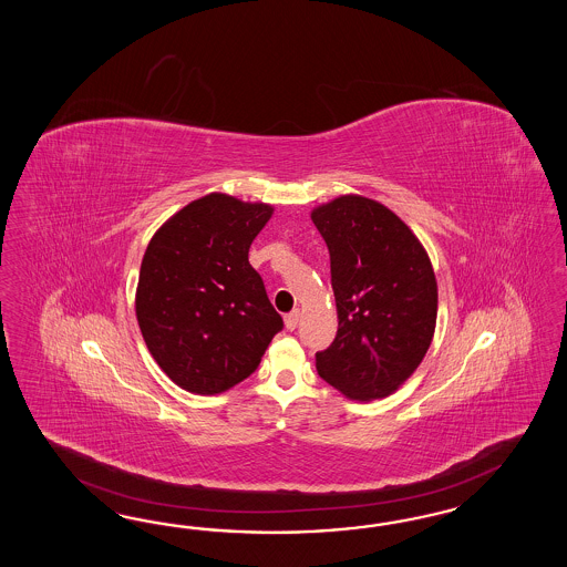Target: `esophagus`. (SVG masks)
I'll return each instance as SVG.
<instances>
[{
	"instance_id": "esophagus-1",
	"label": "esophagus",
	"mask_w": 567,
	"mask_h": 567,
	"mask_svg": "<svg viewBox=\"0 0 567 567\" xmlns=\"http://www.w3.org/2000/svg\"><path fill=\"white\" fill-rule=\"evenodd\" d=\"M299 309H292L291 313H287L285 316V327H287V330H295L297 328V324H299Z\"/></svg>"
}]
</instances>
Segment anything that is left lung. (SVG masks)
<instances>
[{"mask_svg":"<svg viewBox=\"0 0 567 567\" xmlns=\"http://www.w3.org/2000/svg\"><path fill=\"white\" fill-rule=\"evenodd\" d=\"M327 240L339 330L316 353L320 378L344 396H389L429 351L439 292L429 254L389 207L343 195L311 212Z\"/></svg>","mask_w":567,"mask_h":567,"instance_id":"left-lung-1","label":"left lung"}]
</instances>
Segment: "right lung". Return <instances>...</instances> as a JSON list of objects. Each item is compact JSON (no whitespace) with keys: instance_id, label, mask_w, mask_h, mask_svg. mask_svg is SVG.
Returning a JSON list of instances; mask_svg holds the SVG:
<instances>
[{"instance_id":"1","label":"right lung","mask_w":567,"mask_h":567,"mask_svg":"<svg viewBox=\"0 0 567 567\" xmlns=\"http://www.w3.org/2000/svg\"><path fill=\"white\" fill-rule=\"evenodd\" d=\"M268 204L209 193L155 233L138 272V328L157 365L181 389L216 395L254 374L282 318L249 247Z\"/></svg>"}]
</instances>
